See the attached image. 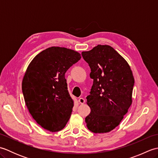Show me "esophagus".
Returning <instances> with one entry per match:
<instances>
[{
    "label": "esophagus",
    "instance_id": "34e87169",
    "mask_svg": "<svg viewBox=\"0 0 158 158\" xmlns=\"http://www.w3.org/2000/svg\"><path fill=\"white\" fill-rule=\"evenodd\" d=\"M79 103L83 104V103H85V100L84 98H79Z\"/></svg>",
    "mask_w": 158,
    "mask_h": 158
}]
</instances>
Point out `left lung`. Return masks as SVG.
<instances>
[{
    "mask_svg": "<svg viewBox=\"0 0 158 158\" xmlns=\"http://www.w3.org/2000/svg\"><path fill=\"white\" fill-rule=\"evenodd\" d=\"M91 69L92 79L87 104L91 112L85 117L94 133H106L119 125L132 105L135 79L126 60L112 47L98 45L81 53Z\"/></svg>",
    "mask_w": 158,
    "mask_h": 158,
    "instance_id": "obj_1",
    "label": "left lung"
}]
</instances>
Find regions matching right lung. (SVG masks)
Wrapping results in <instances>:
<instances>
[{
    "label": "right lung",
    "instance_id": "add662e5",
    "mask_svg": "<svg viewBox=\"0 0 158 158\" xmlns=\"http://www.w3.org/2000/svg\"><path fill=\"white\" fill-rule=\"evenodd\" d=\"M81 58L73 49L52 47L36 55L26 69L22 84L26 105L36 123L50 132L62 130L71 115L74 102L65 73Z\"/></svg>",
    "mask_w": 158,
    "mask_h": 158
}]
</instances>
